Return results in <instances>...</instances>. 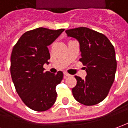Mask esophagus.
<instances>
[{"label":"esophagus","instance_id":"esophagus-1","mask_svg":"<svg viewBox=\"0 0 128 128\" xmlns=\"http://www.w3.org/2000/svg\"><path fill=\"white\" fill-rule=\"evenodd\" d=\"M64 76H66V77H69V76H71V75H70L69 74H68L67 72H64Z\"/></svg>","mask_w":128,"mask_h":128}]
</instances>
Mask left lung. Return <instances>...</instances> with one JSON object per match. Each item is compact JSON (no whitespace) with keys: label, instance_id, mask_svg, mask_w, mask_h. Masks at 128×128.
<instances>
[{"label":"left lung","instance_id":"left-lung-1","mask_svg":"<svg viewBox=\"0 0 128 128\" xmlns=\"http://www.w3.org/2000/svg\"><path fill=\"white\" fill-rule=\"evenodd\" d=\"M68 36L80 42L79 60L87 72L86 78L75 76L76 86L72 89L76 100L86 106L99 104L106 97L115 79L117 67L114 47L107 37L87 27L66 30Z\"/></svg>","mask_w":128,"mask_h":128}]
</instances>
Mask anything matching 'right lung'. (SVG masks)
Masks as SVG:
<instances>
[{"mask_svg":"<svg viewBox=\"0 0 128 128\" xmlns=\"http://www.w3.org/2000/svg\"><path fill=\"white\" fill-rule=\"evenodd\" d=\"M40 27L25 32L13 47L10 74L16 92L31 109L45 112L57 99L56 86L63 78V73L44 72L50 54L48 46L64 31Z\"/></svg>","mask_w":128,"mask_h":128,"instance_id":"right-lung-1","label":"right lung"}]
</instances>
